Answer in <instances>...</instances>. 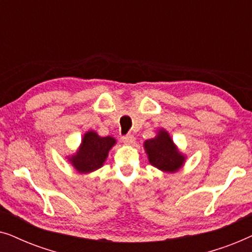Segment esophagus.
Listing matches in <instances>:
<instances>
[{
	"label": "esophagus",
	"mask_w": 252,
	"mask_h": 252,
	"mask_svg": "<svg viewBox=\"0 0 252 252\" xmlns=\"http://www.w3.org/2000/svg\"><path fill=\"white\" fill-rule=\"evenodd\" d=\"M123 142L126 143V144H132L134 141H135V137H134L132 134H128V135H125L123 136Z\"/></svg>",
	"instance_id": "esophagus-1"
}]
</instances>
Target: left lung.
Wrapping results in <instances>:
<instances>
[{
    "mask_svg": "<svg viewBox=\"0 0 252 252\" xmlns=\"http://www.w3.org/2000/svg\"><path fill=\"white\" fill-rule=\"evenodd\" d=\"M143 148L149 163L166 173H175L184 166L186 156L179 151L170 134L164 128L158 129L157 135L144 141Z\"/></svg>",
    "mask_w": 252,
    "mask_h": 252,
    "instance_id": "left-lung-1",
    "label": "left lung"
}]
</instances>
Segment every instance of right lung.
I'll return each instance as SVG.
<instances>
[{"mask_svg":"<svg viewBox=\"0 0 252 252\" xmlns=\"http://www.w3.org/2000/svg\"><path fill=\"white\" fill-rule=\"evenodd\" d=\"M117 143L112 136H99L95 130H88L84 134L80 146L67 160L80 174L92 173L103 166L109 151Z\"/></svg>","mask_w":252,"mask_h":252,"instance_id":"right-lung-1","label":"right lung"}]
</instances>
